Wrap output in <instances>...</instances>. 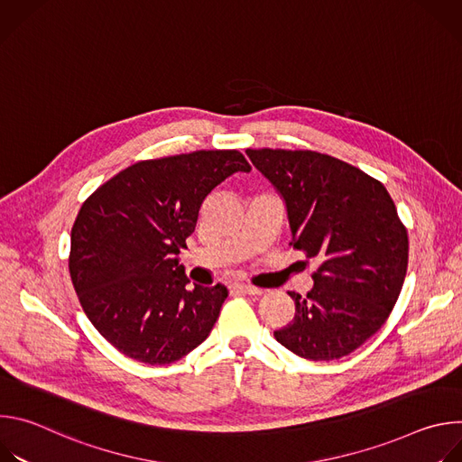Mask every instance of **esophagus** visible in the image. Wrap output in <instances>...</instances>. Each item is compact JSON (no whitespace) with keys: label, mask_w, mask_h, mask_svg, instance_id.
<instances>
[{"label":"esophagus","mask_w":462,"mask_h":462,"mask_svg":"<svg viewBox=\"0 0 462 462\" xmlns=\"http://www.w3.org/2000/svg\"><path fill=\"white\" fill-rule=\"evenodd\" d=\"M234 289L239 291V292H245V294H252V296L263 294V289L254 287V285H248V283H234Z\"/></svg>","instance_id":"obj_1"}]
</instances>
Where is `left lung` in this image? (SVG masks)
<instances>
[{
  "mask_svg": "<svg viewBox=\"0 0 462 462\" xmlns=\"http://www.w3.org/2000/svg\"><path fill=\"white\" fill-rule=\"evenodd\" d=\"M283 197L291 245L318 257L314 287L274 338L294 355L328 362L347 356L387 319L408 271V230L383 184L310 150H246Z\"/></svg>",
  "mask_w": 462,
  "mask_h": 462,
  "instance_id": "1",
  "label": "left lung"
}]
</instances>
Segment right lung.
<instances>
[{
    "label": "right lung",
    "mask_w": 462,
    "mask_h": 462,
    "mask_svg": "<svg viewBox=\"0 0 462 462\" xmlns=\"http://www.w3.org/2000/svg\"><path fill=\"white\" fill-rule=\"evenodd\" d=\"M250 170L237 150H199L131 164L88 197L69 273L89 321L122 355L166 365L208 338L228 291L188 289L177 254L207 195Z\"/></svg>",
    "instance_id": "right-lung-1"
}]
</instances>
